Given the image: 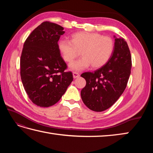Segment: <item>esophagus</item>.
<instances>
[{
    "label": "esophagus",
    "instance_id": "obj_1",
    "mask_svg": "<svg viewBox=\"0 0 153 153\" xmlns=\"http://www.w3.org/2000/svg\"><path fill=\"white\" fill-rule=\"evenodd\" d=\"M73 76H74V78H77V77H79V74L78 72H76V71H74Z\"/></svg>",
    "mask_w": 153,
    "mask_h": 153
}]
</instances>
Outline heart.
Wrapping results in <instances>:
<instances>
[{"label":"heart","mask_w":153,"mask_h":153,"mask_svg":"<svg viewBox=\"0 0 153 153\" xmlns=\"http://www.w3.org/2000/svg\"><path fill=\"white\" fill-rule=\"evenodd\" d=\"M58 47L66 62H71L81 52L82 57L70 65L71 70L80 71L90 65L93 68L103 66L112 56L114 43L110 37L81 31L71 35L70 41L60 40Z\"/></svg>","instance_id":"obj_1"}]
</instances>
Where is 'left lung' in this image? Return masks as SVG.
Listing matches in <instances>:
<instances>
[{
    "mask_svg": "<svg viewBox=\"0 0 153 153\" xmlns=\"http://www.w3.org/2000/svg\"><path fill=\"white\" fill-rule=\"evenodd\" d=\"M131 64L130 51L126 41L123 38H116L109 60L95 71L81 75L86 81L81 97L87 108L102 112L112 106L124 91Z\"/></svg>",
    "mask_w": 153,
    "mask_h": 153,
    "instance_id": "obj_1",
    "label": "left lung"
}]
</instances>
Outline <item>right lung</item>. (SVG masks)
<instances>
[{"instance_id": "obj_1", "label": "right lung", "mask_w": 153, "mask_h": 153, "mask_svg": "<svg viewBox=\"0 0 153 153\" xmlns=\"http://www.w3.org/2000/svg\"><path fill=\"white\" fill-rule=\"evenodd\" d=\"M54 23L44 22L25 40L20 58V76L28 97L40 107L54 105L73 81L60 56L58 41L65 32Z\"/></svg>"}]
</instances>
